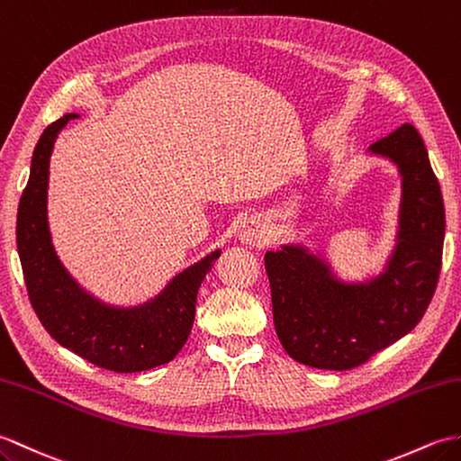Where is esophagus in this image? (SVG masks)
<instances>
[{"label": "esophagus", "instance_id": "34e87169", "mask_svg": "<svg viewBox=\"0 0 461 461\" xmlns=\"http://www.w3.org/2000/svg\"><path fill=\"white\" fill-rule=\"evenodd\" d=\"M241 241L248 243V245H263L267 241V233L265 228L259 226V223H248V226L243 228L241 231Z\"/></svg>", "mask_w": 461, "mask_h": 461}]
</instances>
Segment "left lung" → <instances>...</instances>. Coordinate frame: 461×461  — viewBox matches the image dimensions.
<instances>
[{"label":"left lung","mask_w":461,"mask_h":461,"mask_svg":"<svg viewBox=\"0 0 461 461\" xmlns=\"http://www.w3.org/2000/svg\"><path fill=\"white\" fill-rule=\"evenodd\" d=\"M369 149L394 160L402 175L401 233L389 271L348 286L301 248L265 253L276 336L308 367L353 369L394 344L420 322L440 276L446 213L422 137L404 123Z\"/></svg>","instance_id":"left-lung-1"}]
</instances>
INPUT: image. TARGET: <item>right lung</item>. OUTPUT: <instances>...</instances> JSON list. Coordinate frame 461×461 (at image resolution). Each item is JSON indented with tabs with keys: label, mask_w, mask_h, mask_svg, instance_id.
Returning a JSON list of instances; mask_svg holds the SVG:
<instances>
[{
	"label": "right lung",
	"mask_w": 461,
	"mask_h": 461,
	"mask_svg": "<svg viewBox=\"0 0 461 461\" xmlns=\"http://www.w3.org/2000/svg\"><path fill=\"white\" fill-rule=\"evenodd\" d=\"M74 117L77 115L67 113L42 131L19 202L17 249L29 301L50 338L82 359L115 373L153 369L168 363L186 344L194 324L200 283L220 251L180 273L163 296L143 308L113 310L82 293L52 251L47 226L52 143Z\"/></svg>",
	"instance_id": "1"
}]
</instances>
